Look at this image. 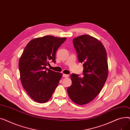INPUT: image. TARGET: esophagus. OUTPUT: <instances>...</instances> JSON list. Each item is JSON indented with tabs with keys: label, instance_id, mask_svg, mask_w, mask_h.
I'll return each mask as SVG.
<instances>
[{
	"label": "esophagus",
	"instance_id": "obj_1",
	"mask_svg": "<svg viewBox=\"0 0 130 130\" xmlns=\"http://www.w3.org/2000/svg\"><path fill=\"white\" fill-rule=\"evenodd\" d=\"M63 77H65V78H67V77H69V75L63 74Z\"/></svg>",
	"mask_w": 130,
	"mask_h": 130
}]
</instances>
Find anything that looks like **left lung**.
<instances>
[{
	"instance_id": "8db88e82",
	"label": "left lung",
	"mask_w": 130,
	"mask_h": 130,
	"mask_svg": "<svg viewBox=\"0 0 130 130\" xmlns=\"http://www.w3.org/2000/svg\"><path fill=\"white\" fill-rule=\"evenodd\" d=\"M73 43L79 62L83 63V77L72 74V85L67 91L78 105L90 103L102 90L108 76L107 53L102 43L88 35L75 38Z\"/></svg>"
}]
</instances>
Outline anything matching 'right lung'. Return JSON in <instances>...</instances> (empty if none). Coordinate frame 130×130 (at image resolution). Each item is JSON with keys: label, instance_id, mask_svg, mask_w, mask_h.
<instances>
[{"label": "right lung", "instance_id": "add662e5", "mask_svg": "<svg viewBox=\"0 0 130 130\" xmlns=\"http://www.w3.org/2000/svg\"><path fill=\"white\" fill-rule=\"evenodd\" d=\"M66 38L45 36L27 44L19 60L22 85L30 97L46 103L58 86L62 74L48 69L50 61L55 63L56 53Z\"/></svg>", "mask_w": 130, "mask_h": 130}]
</instances>
